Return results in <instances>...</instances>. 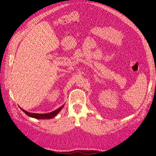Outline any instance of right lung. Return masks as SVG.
<instances>
[{
    "mask_svg": "<svg viewBox=\"0 0 156 156\" xmlns=\"http://www.w3.org/2000/svg\"><path fill=\"white\" fill-rule=\"evenodd\" d=\"M64 105H62L61 107H60L59 108H58L57 109H56L53 111H52L51 112L49 113H45V114H38V113H32V112H27V111H25L24 109L21 108V110L24 112L25 114L29 116L30 117L32 118H34V119H41V120H45V119H53V118L55 117L56 115L58 114V112H60V111L62 109V108L64 107Z\"/></svg>",
    "mask_w": 156,
    "mask_h": 156,
    "instance_id": "1",
    "label": "right lung"
}]
</instances>
